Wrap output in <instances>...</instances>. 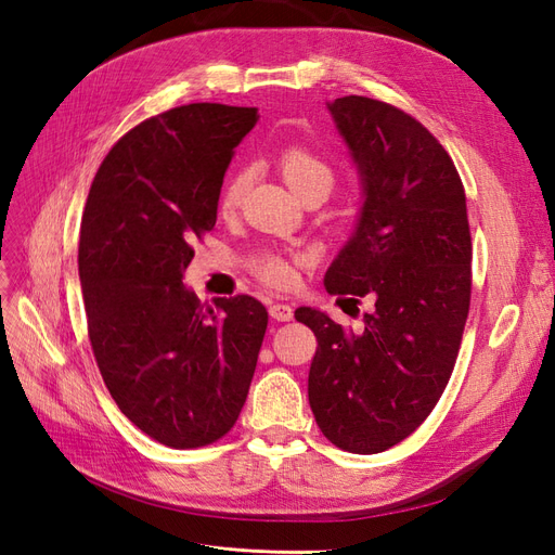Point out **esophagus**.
Segmentation results:
<instances>
[{
  "label": "esophagus",
  "instance_id": "obj_1",
  "mask_svg": "<svg viewBox=\"0 0 555 555\" xmlns=\"http://www.w3.org/2000/svg\"><path fill=\"white\" fill-rule=\"evenodd\" d=\"M270 315L274 318V320H279V322H291L293 320V315H295V309L291 304H272L270 306Z\"/></svg>",
  "mask_w": 555,
  "mask_h": 555
}]
</instances>
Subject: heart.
<instances>
[{"instance_id": "heart-1", "label": "heart", "mask_w": 555, "mask_h": 555, "mask_svg": "<svg viewBox=\"0 0 555 555\" xmlns=\"http://www.w3.org/2000/svg\"><path fill=\"white\" fill-rule=\"evenodd\" d=\"M279 169L285 178V182L291 184L293 192L299 198L313 196V194H322L326 196L334 190L336 182V173L332 169L330 162H324L320 155H315L309 149H288L283 151L279 157ZM246 188H249V171L246 169H237L229 176V180L223 182L221 190V208L223 210H233L240 205ZM258 276L274 285V288H288L295 281V267L283 260L281 256H267L256 264Z\"/></svg>"}]
</instances>
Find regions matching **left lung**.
<instances>
[{"mask_svg": "<svg viewBox=\"0 0 555 555\" xmlns=\"http://www.w3.org/2000/svg\"><path fill=\"white\" fill-rule=\"evenodd\" d=\"M330 112L359 169L363 208L324 288L347 301L367 295L375 309L359 332L306 306L295 318L318 338V427L347 453L373 455L416 433L453 375L474 249L462 178L423 122L363 95L336 98Z\"/></svg>", "mask_w": 555, "mask_h": 555, "instance_id": "left-lung-1", "label": "left lung"}]
</instances>
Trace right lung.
<instances>
[{"mask_svg":"<svg viewBox=\"0 0 555 555\" xmlns=\"http://www.w3.org/2000/svg\"><path fill=\"white\" fill-rule=\"evenodd\" d=\"M256 120V107L194 102L139 122L102 159L81 217L77 264L100 375L120 412L169 448L221 439L254 379L264 306L249 295L205 306L182 274Z\"/></svg>","mask_w":555,"mask_h":555,"instance_id":"right-lung-1","label":"right lung"}]
</instances>
